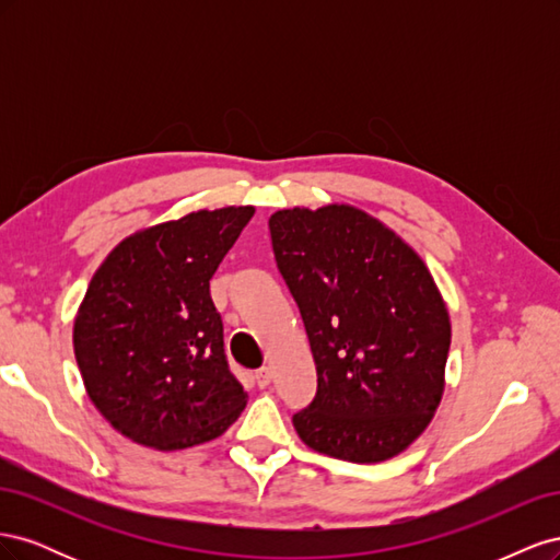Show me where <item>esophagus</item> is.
Listing matches in <instances>:
<instances>
[{"mask_svg": "<svg viewBox=\"0 0 560 560\" xmlns=\"http://www.w3.org/2000/svg\"><path fill=\"white\" fill-rule=\"evenodd\" d=\"M270 378H273V371H270V366H264L257 371V374H254V381H257L259 387L270 385Z\"/></svg>", "mask_w": 560, "mask_h": 560, "instance_id": "34e87169", "label": "esophagus"}]
</instances>
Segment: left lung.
<instances>
[{"label": "left lung", "mask_w": 560, "mask_h": 560, "mask_svg": "<svg viewBox=\"0 0 560 560\" xmlns=\"http://www.w3.org/2000/svg\"><path fill=\"white\" fill-rule=\"evenodd\" d=\"M268 229L317 369L313 401L292 416L301 442L348 463L401 453L442 401L451 348L428 266L350 206L280 210Z\"/></svg>", "instance_id": "left-lung-1"}]
</instances>
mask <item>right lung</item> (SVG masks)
<instances>
[{
  "label": "right lung",
  "instance_id": "obj_1",
  "mask_svg": "<svg viewBox=\"0 0 560 560\" xmlns=\"http://www.w3.org/2000/svg\"><path fill=\"white\" fill-rule=\"evenodd\" d=\"M252 214L200 210L144 229L93 276L74 322L77 364L97 411L132 442L189 448L245 409L210 280Z\"/></svg>",
  "mask_w": 560,
  "mask_h": 560
}]
</instances>
